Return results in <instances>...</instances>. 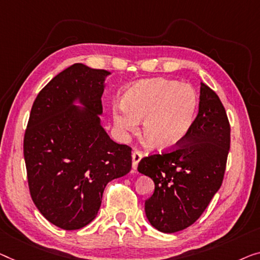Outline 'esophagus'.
<instances>
[{
	"instance_id": "1",
	"label": "esophagus",
	"mask_w": 260,
	"mask_h": 260,
	"mask_svg": "<svg viewBox=\"0 0 260 260\" xmlns=\"http://www.w3.org/2000/svg\"><path fill=\"white\" fill-rule=\"evenodd\" d=\"M142 158V153L140 150H134L133 154H132V167L135 170L138 167V164L139 161H140Z\"/></svg>"
}]
</instances>
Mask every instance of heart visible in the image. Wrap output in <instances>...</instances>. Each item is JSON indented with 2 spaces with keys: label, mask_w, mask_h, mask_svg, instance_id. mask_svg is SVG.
Returning a JSON list of instances; mask_svg holds the SVG:
<instances>
[{
  "label": "heart",
  "mask_w": 260,
  "mask_h": 260,
  "mask_svg": "<svg viewBox=\"0 0 260 260\" xmlns=\"http://www.w3.org/2000/svg\"><path fill=\"white\" fill-rule=\"evenodd\" d=\"M199 99L188 84L166 78L135 83L125 92L122 103L113 107L120 132H134L142 119L145 138L160 149L173 148L184 140L195 122Z\"/></svg>",
  "instance_id": "b5f03b06"
}]
</instances>
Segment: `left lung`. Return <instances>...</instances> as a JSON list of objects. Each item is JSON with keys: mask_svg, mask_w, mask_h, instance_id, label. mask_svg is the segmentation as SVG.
Returning <instances> with one entry per match:
<instances>
[{"mask_svg": "<svg viewBox=\"0 0 260 260\" xmlns=\"http://www.w3.org/2000/svg\"><path fill=\"white\" fill-rule=\"evenodd\" d=\"M230 149V122L219 96L201 83L199 114L179 145L141 158L138 170L154 181L146 216L161 232L187 229L218 191Z\"/></svg>", "mask_w": 260, "mask_h": 260, "instance_id": "obj_1", "label": "left lung"}]
</instances>
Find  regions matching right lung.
<instances>
[{"mask_svg": "<svg viewBox=\"0 0 260 260\" xmlns=\"http://www.w3.org/2000/svg\"><path fill=\"white\" fill-rule=\"evenodd\" d=\"M105 70L77 63L50 80L31 107L23 140L31 199L50 223L81 229L95 218L112 180L132 169V148L100 126ZM79 98L86 111L72 105Z\"/></svg>", "mask_w": 260, "mask_h": 260, "instance_id": "obj_1", "label": "right lung"}]
</instances>
